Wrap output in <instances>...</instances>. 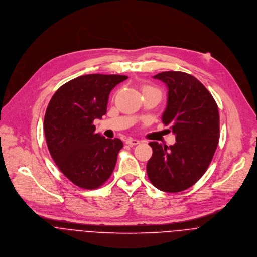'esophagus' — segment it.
<instances>
[{"instance_id": "1", "label": "esophagus", "mask_w": 257, "mask_h": 257, "mask_svg": "<svg viewBox=\"0 0 257 257\" xmlns=\"http://www.w3.org/2000/svg\"><path fill=\"white\" fill-rule=\"evenodd\" d=\"M125 144L128 145V146H131V147H133V146L139 145V144H140V141H139V140H136V139L130 138V139H126V140H125Z\"/></svg>"}]
</instances>
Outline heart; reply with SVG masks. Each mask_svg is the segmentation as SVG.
I'll return each instance as SVG.
<instances>
[{
    "label": "heart",
    "instance_id": "1",
    "mask_svg": "<svg viewBox=\"0 0 257 257\" xmlns=\"http://www.w3.org/2000/svg\"><path fill=\"white\" fill-rule=\"evenodd\" d=\"M142 92H143V95H146V94H155L160 99H161V96H162L161 91L158 88L153 87L151 85H144V86H142Z\"/></svg>",
    "mask_w": 257,
    "mask_h": 257
}]
</instances>
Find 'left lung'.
I'll use <instances>...</instances> for the list:
<instances>
[{
    "instance_id": "obj_1",
    "label": "left lung",
    "mask_w": 257,
    "mask_h": 257,
    "mask_svg": "<svg viewBox=\"0 0 257 257\" xmlns=\"http://www.w3.org/2000/svg\"><path fill=\"white\" fill-rule=\"evenodd\" d=\"M153 78L168 88L162 121L175 135L171 146L151 142L147 163L152 184L165 192L192 186L207 171L218 147L220 116L212 94L196 78L183 72H162Z\"/></svg>"
}]
</instances>
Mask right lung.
Listing matches in <instances>:
<instances>
[{
	"label": "right lung",
	"mask_w": 257,
	"mask_h": 257,
	"mask_svg": "<svg viewBox=\"0 0 257 257\" xmlns=\"http://www.w3.org/2000/svg\"><path fill=\"white\" fill-rule=\"evenodd\" d=\"M126 76L91 74L73 79L51 97L44 116L48 151L62 173L81 188L95 189L111 176L123 147L95 133L111 90Z\"/></svg>",
	"instance_id": "add662e5"
}]
</instances>
